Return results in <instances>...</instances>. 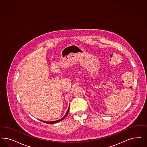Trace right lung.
Listing matches in <instances>:
<instances>
[{
  "instance_id": "right-lung-1",
  "label": "right lung",
  "mask_w": 147,
  "mask_h": 147,
  "mask_svg": "<svg viewBox=\"0 0 147 147\" xmlns=\"http://www.w3.org/2000/svg\"><path fill=\"white\" fill-rule=\"evenodd\" d=\"M69 107L68 108V111H67L66 112V115H65V116L63 117L62 118H61V119H59V120H57V121H43L44 123H46L47 124H54V123H58V122H59L60 121H61L62 120H63V119H64L65 118H66V116H67V115H68V112H69Z\"/></svg>"
}]
</instances>
